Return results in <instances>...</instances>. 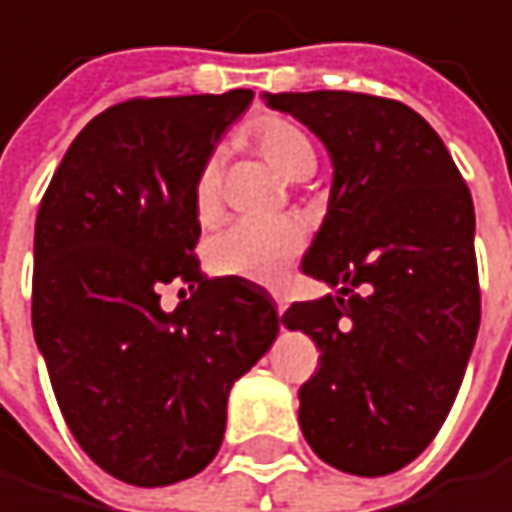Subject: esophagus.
<instances>
[{
  "label": "esophagus",
  "mask_w": 512,
  "mask_h": 512,
  "mask_svg": "<svg viewBox=\"0 0 512 512\" xmlns=\"http://www.w3.org/2000/svg\"><path fill=\"white\" fill-rule=\"evenodd\" d=\"M271 298H274V304H277V313H283V310H286V295H283L280 289H271Z\"/></svg>",
  "instance_id": "34e87169"
}]
</instances>
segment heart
Segmentation results:
<instances>
[{
  "label": "heart",
  "mask_w": 512,
  "mask_h": 512,
  "mask_svg": "<svg viewBox=\"0 0 512 512\" xmlns=\"http://www.w3.org/2000/svg\"><path fill=\"white\" fill-rule=\"evenodd\" d=\"M253 147L286 177V180H304L316 168V150L310 138L283 117H265L250 132ZM220 159L211 156L202 162L193 186V202L202 223H211L220 217L223 199H220ZM307 241V229L292 217L277 220H235L226 229H220L208 247V265L211 271L223 277H247L259 283H271L280 277V271L301 253Z\"/></svg>",
  "instance_id": "1"
}]
</instances>
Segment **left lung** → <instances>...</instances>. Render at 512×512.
Instances as JSON below:
<instances>
[{"mask_svg":"<svg viewBox=\"0 0 512 512\" xmlns=\"http://www.w3.org/2000/svg\"><path fill=\"white\" fill-rule=\"evenodd\" d=\"M265 102L304 123L335 168L301 271L338 295L283 313L323 353L298 422L332 468L383 477L434 440L477 341L474 202L440 135L401 102L347 90Z\"/></svg>","mask_w":512,"mask_h":512,"instance_id":"8db88e82","label":"left lung"}]
</instances>
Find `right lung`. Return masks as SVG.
Instances as JSON below:
<instances>
[{"mask_svg": "<svg viewBox=\"0 0 512 512\" xmlns=\"http://www.w3.org/2000/svg\"><path fill=\"white\" fill-rule=\"evenodd\" d=\"M250 102V90L120 102L81 129L38 208L35 344L81 450L129 486L211 465L229 389L280 332L262 286L208 280L196 259V174ZM165 282L190 289L171 314Z\"/></svg>", "mask_w": 512, "mask_h": 512, "instance_id": "right-lung-1", "label": "right lung"}]
</instances>
